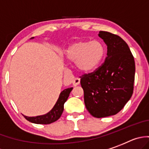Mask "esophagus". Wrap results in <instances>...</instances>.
Returning a JSON list of instances; mask_svg holds the SVG:
<instances>
[{"instance_id":"34e87169","label":"esophagus","mask_w":149,"mask_h":149,"mask_svg":"<svg viewBox=\"0 0 149 149\" xmlns=\"http://www.w3.org/2000/svg\"><path fill=\"white\" fill-rule=\"evenodd\" d=\"M80 83V79H78V78H76L74 79L73 80V86H77L78 84H79Z\"/></svg>"}]
</instances>
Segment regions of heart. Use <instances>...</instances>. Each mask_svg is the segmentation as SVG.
Wrapping results in <instances>:
<instances>
[{"mask_svg": "<svg viewBox=\"0 0 149 149\" xmlns=\"http://www.w3.org/2000/svg\"><path fill=\"white\" fill-rule=\"evenodd\" d=\"M65 58L75 62L76 69L82 73H92L100 66L105 56V47L100 41H76L70 45Z\"/></svg>", "mask_w": 149, "mask_h": 149, "instance_id": "1", "label": "heart"}]
</instances>
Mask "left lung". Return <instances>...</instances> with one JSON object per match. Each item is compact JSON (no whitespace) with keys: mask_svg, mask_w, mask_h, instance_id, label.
<instances>
[{"mask_svg":"<svg viewBox=\"0 0 149 149\" xmlns=\"http://www.w3.org/2000/svg\"><path fill=\"white\" fill-rule=\"evenodd\" d=\"M107 45V57L96 71L83 75L81 85L87 110L94 117L102 118L120 112L133 94L135 76L134 56L120 36L100 31Z\"/></svg>","mask_w":149,"mask_h":149,"instance_id":"8db88e82","label":"left lung"}]
</instances>
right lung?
<instances>
[{"label": "right lung", "instance_id": "1", "mask_svg": "<svg viewBox=\"0 0 149 149\" xmlns=\"http://www.w3.org/2000/svg\"><path fill=\"white\" fill-rule=\"evenodd\" d=\"M33 38H34V37L31 38V39H33ZM72 90H73V88H70L61 91L60 93L59 97H58V100L53 106V108L46 114L36 116H24V117L28 121L31 122L33 123H36V124L47 125L54 123L56 120H58L62 114L63 111H64V104L68 100V96H69Z\"/></svg>", "mask_w": 149, "mask_h": 149}]
</instances>
